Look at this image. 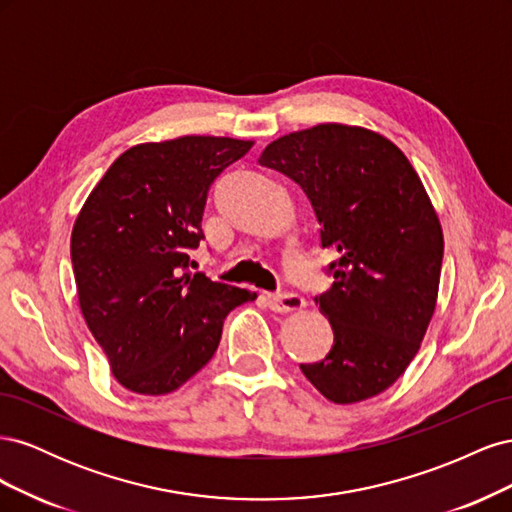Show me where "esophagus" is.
<instances>
[{
  "label": "esophagus",
  "mask_w": 512,
  "mask_h": 512,
  "mask_svg": "<svg viewBox=\"0 0 512 512\" xmlns=\"http://www.w3.org/2000/svg\"><path fill=\"white\" fill-rule=\"evenodd\" d=\"M265 303L269 309L277 314H288V312H299L301 307H305V299L299 297L294 292H282V294H265Z\"/></svg>",
  "instance_id": "obj_1"
}]
</instances>
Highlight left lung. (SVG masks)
Instances as JSON below:
<instances>
[{
	"mask_svg": "<svg viewBox=\"0 0 512 512\" xmlns=\"http://www.w3.org/2000/svg\"><path fill=\"white\" fill-rule=\"evenodd\" d=\"M258 162L301 185L333 286L316 297L333 346L301 371L333 404L374 397L404 374L436 309L444 237L421 177L378 132L320 123L265 147Z\"/></svg>",
	"mask_w": 512,
	"mask_h": 512,
	"instance_id": "left-lung-1",
	"label": "left lung"
}]
</instances>
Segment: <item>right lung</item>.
Returning <instances> with one entry per match:
<instances>
[{
	"instance_id": "1",
	"label": "right lung",
	"mask_w": 512,
	"mask_h": 512,
	"mask_svg": "<svg viewBox=\"0 0 512 512\" xmlns=\"http://www.w3.org/2000/svg\"><path fill=\"white\" fill-rule=\"evenodd\" d=\"M252 145L226 136L134 145L85 200L70 239L76 292L123 389H179L218 350L224 318L256 299L188 271L211 183Z\"/></svg>"
}]
</instances>
